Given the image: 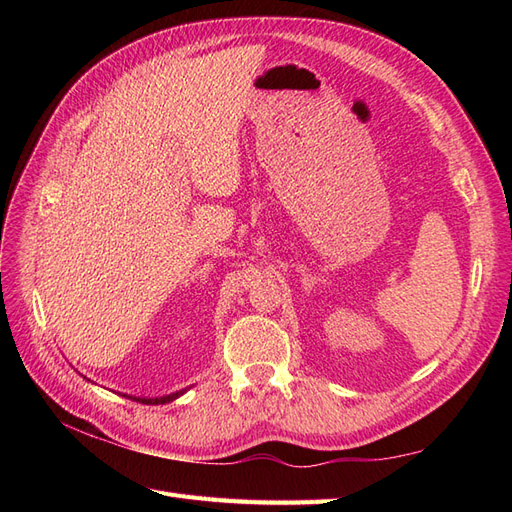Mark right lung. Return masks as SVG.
I'll return each mask as SVG.
<instances>
[{
    "label": "right lung",
    "mask_w": 512,
    "mask_h": 512,
    "mask_svg": "<svg viewBox=\"0 0 512 512\" xmlns=\"http://www.w3.org/2000/svg\"><path fill=\"white\" fill-rule=\"evenodd\" d=\"M85 378V376H83ZM89 380V378H87ZM91 382V380H89ZM188 389H181V391H175V393H168V395H162V397H134V395H123V397H130L134 401H141V404H147V406H160V404H168V401H175L177 397H181Z\"/></svg>",
    "instance_id": "obj_1"
}]
</instances>
